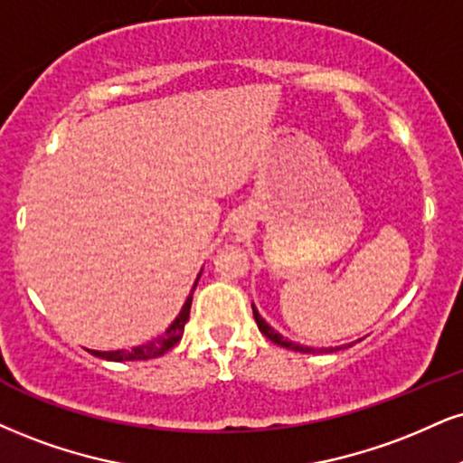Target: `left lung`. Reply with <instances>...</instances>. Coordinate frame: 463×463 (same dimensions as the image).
<instances>
[{
    "label": "left lung",
    "mask_w": 463,
    "mask_h": 463,
    "mask_svg": "<svg viewBox=\"0 0 463 463\" xmlns=\"http://www.w3.org/2000/svg\"><path fill=\"white\" fill-rule=\"evenodd\" d=\"M252 313H254V319H256V326H259V330L265 334L267 338H269L271 343H276V345H280V347H287V349H293V352H299V354H317V349H313V347H306V345H299V343H293V341H288V338H285L282 336L280 332H276L274 327L269 326V323H267L263 317L259 315V310L254 308V304H252ZM354 345V343H352ZM352 345H349V347H352ZM338 347H330V349H321V352H336Z\"/></svg>",
    "instance_id": "1"
}]
</instances>
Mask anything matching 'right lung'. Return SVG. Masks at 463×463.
Masks as SVG:
<instances>
[{
  "mask_svg": "<svg viewBox=\"0 0 463 463\" xmlns=\"http://www.w3.org/2000/svg\"><path fill=\"white\" fill-rule=\"evenodd\" d=\"M196 285H198V280L194 282V288H196ZM192 293H189V298L185 299V304H183L181 313H178L176 319L172 321L168 330L164 332V336L155 338V341H150V343L137 345V347H131V349H118V352H92V355H97V358H105V360H114V362H125V360L159 358V355L170 352V349L175 347L178 341H181L183 330H185V323L189 319V308H192Z\"/></svg>",
  "mask_w": 463,
  "mask_h": 463,
  "instance_id": "1",
  "label": "right lung"
}]
</instances>
